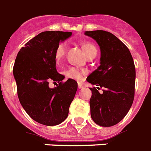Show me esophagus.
<instances>
[{
	"mask_svg": "<svg viewBox=\"0 0 151 151\" xmlns=\"http://www.w3.org/2000/svg\"><path fill=\"white\" fill-rule=\"evenodd\" d=\"M78 87H79V89H82V88H83V85L82 83H78Z\"/></svg>",
	"mask_w": 151,
	"mask_h": 151,
	"instance_id": "1",
	"label": "esophagus"
}]
</instances>
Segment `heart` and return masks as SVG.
Wrapping results in <instances>:
<instances>
[{
    "instance_id": "obj_1",
    "label": "heart",
    "mask_w": 151,
    "mask_h": 151,
    "mask_svg": "<svg viewBox=\"0 0 151 151\" xmlns=\"http://www.w3.org/2000/svg\"><path fill=\"white\" fill-rule=\"evenodd\" d=\"M82 48H83V52L85 53L86 56L91 54L93 52H96V49L95 46L91 43H83L82 44ZM66 49H67V43L65 42H60L57 45L55 50V60L57 64L60 63L62 59L64 58L65 55ZM86 73V71L83 69H79L76 67H71L68 70H66L65 74L66 77L70 78V79H76V80H81L83 79V76Z\"/></svg>"
}]
</instances>
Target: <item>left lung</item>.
Returning <instances> with one entry per match:
<instances>
[{
	"label": "left lung",
	"instance_id": "1",
	"mask_svg": "<svg viewBox=\"0 0 151 151\" xmlns=\"http://www.w3.org/2000/svg\"><path fill=\"white\" fill-rule=\"evenodd\" d=\"M84 34L96 40L101 49L100 66L86 79L88 83L104 89L100 93L95 87L90 88L91 118L97 125L110 127L125 118L133 102L134 61L127 47L111 32L95 30Z\"/></svg>",
	"mask_w": 151,
	"mask_h": 151
}]
</instances>
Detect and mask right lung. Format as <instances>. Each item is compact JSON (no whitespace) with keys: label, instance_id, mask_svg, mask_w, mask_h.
Masks as SVG:
<instances>
[{"label":"right lung","instance_id":"add662e5","mask_svg":"<svg viewBox=\"0 0 151 151\" xmlns=\"http://www.w3.org/2000/svg\"><path fill=\"white\" fill-rule=\"evenodd\" d=\"M72 36L71 32L46 31L33 37L17 55L13 75L20 104L30 118L45 125H59L68 117L70 104L78 84L56 69L55 50L60 42ZM59 83L50 88L49 83Z\"/></svg>","mask_w":151,"mask_h":151}]
</instances>
